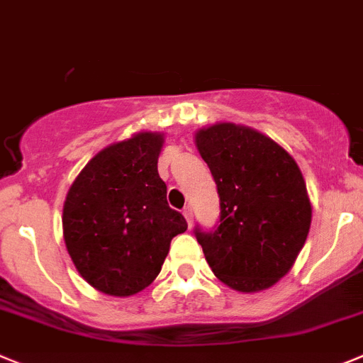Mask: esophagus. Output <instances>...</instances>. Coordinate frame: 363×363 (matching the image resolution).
I'll return each instance as SVG.
<instances>
[{
  "instance_id": "34e87169",
  "label": "esophagus",
  "mask_w": 363,
  "mask_h": 363,
  "mask_svg": "<svg viewBox=\"0 0 363 363\" xmlns=\"http://www.w3.org/2000/svg\"><path fill=\"white\" fill-rule=\"evenodd\" d=\"M182 215L186 217V222H188V226L191 228V224H194V220H191V217H194V213H191V208H184V211H182Z\"/></svg>"
}]
</instances>
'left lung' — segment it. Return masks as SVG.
<instances>
[{"label": "left lung", "instance_id": "8db88e82", "mask_svg": "<svg viewBox=\"0 0 363 363\" xmlns=\"http://www.w3.org/2000/svg\"><path fill=\"white\" fill-rule=\"evenodd\" d=\"M220 199L215 230L195 228L218 280L255 293L291 269L311 226V202L295 159L247 126L217 123L195 133Z\"/></svg>", "mask_w": 363, "mask_h": 363}]
</instances>
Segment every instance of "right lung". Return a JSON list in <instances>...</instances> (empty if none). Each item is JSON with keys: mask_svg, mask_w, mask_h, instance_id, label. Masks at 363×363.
<instances>
[{"mask_svg": "<svg viewBox=\"0 0 363 363\" xmlns=\"http://www.w3.org/2000/svg\"><path fill=\"white\" fill-rule=\"evenodd\" d=\"M161 133L101 150L68 189L63 237L79 275L97 291L130 296L161 273L172 238L188 224L166 201L157 172Z\"/></svg>", "mask_w": 363, "mask_h": 363, "instance_id": "obj_1", "label": "right lung"}]
</instances>
